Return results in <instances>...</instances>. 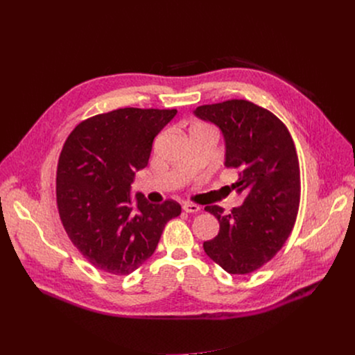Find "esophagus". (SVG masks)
I'll use <instances>...</instances> for the list:
<instances>
[{
    "instance_id": "1",
    "label": "esophagus",
    "mask_w": 355,
    "mask_h": 355,
    "mask_svg": "<svg viewBox=\"0 0 355 355\" xmlns=\"http://www.w3.org/2000/svg\"><path fill=\"white\" fill-rule=\"evenodd\" d=\"M182 209H184V212H187V214H196V212L200 211V208H199L198 205L189 204V202H185V204L182 205Z\"/></svg>"
}]
</instances>
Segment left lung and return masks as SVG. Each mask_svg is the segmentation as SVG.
Returning a JSON list of instances; mask_svg holds the SVG:
<instances>
[{
  "instance_id": "8db88e82",
  "label": "left lung",
  "mask_w": 355,
  "mask_h": 355,
  "mask_svg": "<svg viewBox=\"0 0 355 355\" xmlns=\"http://www.w3.org/2000/svg\"><path fill=\"white\" fill-rule=\"evenodd\" d=\"M193 115L219 128L225 167L239 171L232 188L244 196L230 214L205 207L220 229L204 250L229 274L252 272L281 250L296 219L300 182L293 140L274 114L250 101L202 105Z\"/></svg>"
}]
</instances>
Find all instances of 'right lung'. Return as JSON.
I'll return each mask as SVG.
<instances>
[{
  "label": "right lung",
  "instance_id": "right-lung-1",
  "mask_svg": "<svg viewBox=\"0 0 355 355\" xmlns=\"http://www.w3.org/2000/svg\"><path fill=\"white\" fill-rule=\"evenodd\" d=\"M177 110L123 108L81 122L67 137L58 166L62 223L81 254L98 270L126 275L153 254L180 204L132 198L155 137Z\"/></svg>",
  "mask_w": 355,
  "mask_h": 355
}]
</instances>
